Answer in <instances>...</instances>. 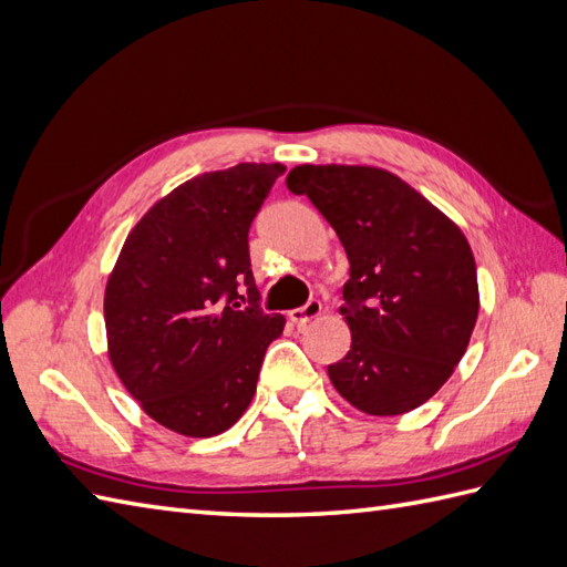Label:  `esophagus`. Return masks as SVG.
<instances>
[{
	"label": "esophagus",
	"mask_w": 567,
	"mask_h": 567,
	"mask_svg": "<svg viewBox=\"0 0 567 567\" xmlns=\"http://www.w3.org/2000/svg\"><path fill=\"white\" fill-rule=\"evenodd\" d=\"M319 313H321V301L319 299H309L305 307L289 311V319H292V323H297V326H305L311 319H316V316H319Z\"/></svg>",
	"instance_id": "1"
}]
</instances>
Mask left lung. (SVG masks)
<instances>
[{"mask_svg": "<svg viewBox=\"0 0 567 567\" xmlns=\"http://www.w3.org/2000/svg\"><path fill=\"white\" fill-rule=\"evenodd\" d=\"M350 260L343 313L352 343L328 364L340 396L370 415L423 405L464 358L478 319L476 260L462 229L389 171L297 166Z\"/></svg>", "mask_w": 567, "mask_h": 567, "instance_id": "obj_1", "label": "left lung"}]
</instances>
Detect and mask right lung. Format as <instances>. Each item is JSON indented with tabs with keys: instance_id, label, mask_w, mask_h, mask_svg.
<instances>
[{
	"instance_id": "right-lung-1",
	"label": "right lung",
	"mask_w": 567,
	"mask_h": 567,
	"mask_svg": "<svg viewBox=\"0 0 567 567\" xmlns=\"http://www.w3.org/2000/svg\"><path fill=\"white\" fill-rule=\"evenodd\" d=\"M282 164L183 183L130 231L105 285L117 377L144 413L186 437L229 430L251 403L285 316L260 307L248 229Z\"/></svg>"
}]
</instances>
